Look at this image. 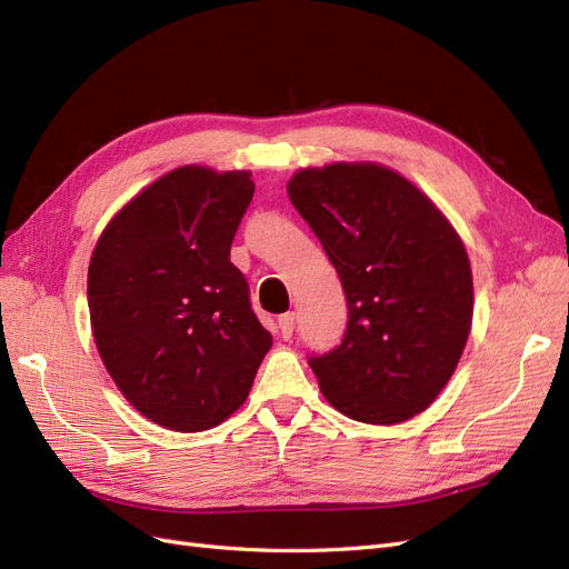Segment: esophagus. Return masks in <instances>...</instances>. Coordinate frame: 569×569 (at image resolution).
<instances>
[{
  "instance_id": "obj_1",
  "label": "esophagus",
  "mask_w": 569,
  "mask_h": 569,
  "mask_svg": "<svg viewBox=\"0 0 569 569\" xmlns=\"http://www.w3.org/2000/svg\"><path fill=\"white\" fill-rule=\"evenodd\" d=\"M295 313H284L278 318V330H280V337L282 339H289L291 332H295Z\"/></svg>"
}]
</instances>
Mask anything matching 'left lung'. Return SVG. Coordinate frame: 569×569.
Wrapping results in <instances>:
<instances>
[{
	"label": "left lung",
	"mask_w": 569,
	"mask_h": 569,
	"mask_svg": "<svg viewBox=\"0 0 569 569\" xmlns=\"http://www.w3.org/2000/svg\"><path fill=\"white\" fill-rule=\"evenodd\" d=\"M287 194L339 272L343 341L311 358L341 416L399 425L435 403L472 327V270L451 220L418 184L375 161L297 170Z\"/></svg>",
	"instance_id": "left-lung-1"
}]
</instances>
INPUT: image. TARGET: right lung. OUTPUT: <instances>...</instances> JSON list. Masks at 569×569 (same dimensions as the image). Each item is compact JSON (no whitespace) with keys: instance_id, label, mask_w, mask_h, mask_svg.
Here are the masks:
<instances>
[{"instance_id":"add662e5","label":"right lung","mask_w":569,"mask_h":569,"mask_svg":"<svg viewBox=\"0 0 569 569\" xmlns=\"http://www.w3.org/2000/svg\"><path fill=\"white\" fill-rule=\"evenodd\" d=\"M251 197L249 170H168L109 220L90 258L101 363L134 410L173 432L226 422L272 347L230 263Z\"/></svg>"}]
</instances>
